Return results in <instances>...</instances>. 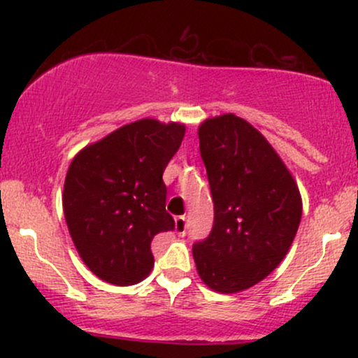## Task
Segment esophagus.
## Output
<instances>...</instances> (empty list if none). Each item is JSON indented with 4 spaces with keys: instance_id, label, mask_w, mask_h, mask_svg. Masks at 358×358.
Returning a JSON list of instances; mask_svg holds the SVG:
<instances>
[{
    "instance_id": "obj_1",
    "label": "esophagus",
    "mask_w": 358,
    "mask_h": 358,
    "mask_svg": "<svg viewBox=\"0 0 358 358\" xmlns=\"http://www.w3.org/2000/svg\"><path fill=\"white\" fill-rule=\"evenodd\" d=\"M187 227H188L187 217H185V215L176 217V219H175V231H176V234L183 237L185 234H187Z\"/></svg>"
}]
</instances>
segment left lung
<instances>
[{"instance_id":"obj_1","label":"left lung","mask_w":358,"mask_h":358,"mask_svg":"<svg viewBox=\"0 0 358 358\" xmlns=\"http://www.w3.org/2000/svg\"><path fill=\"white\" fill-rule=\"evenodd\" d=\"M199 139L213 227L207 239L193 244V259L210 289L239 293L285 259L301 220V195L274 148L245 119H207Z\"/></svg>"}]
</instances>
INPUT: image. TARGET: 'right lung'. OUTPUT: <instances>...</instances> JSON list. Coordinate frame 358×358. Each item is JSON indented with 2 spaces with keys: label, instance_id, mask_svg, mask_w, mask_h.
Returning <instances> with one entry per match:
<instances>
[{
  "label": "right lung",
  "instance_id": "1",
  "mask_svg": "<svg viewBox=\"0 0 358 358\" xmlns=\"http://www.w3.org/2000/svg\"><path fill=\"white\" fill-rule=\"evenodd\" d=\"M183 136L180 122L139 119L72 159L62 196L65 222L82 261L102 281L136 285L153 269L151 241L175 229L163 171Z\"/></svg>",
  "mask_w": 358,
  "mask_h": 358
}]
</instances>
